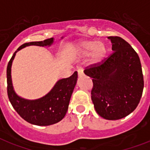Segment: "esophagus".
<instances>
[{
    "instance_id": "esophagus-1",
    "label": "esophagus",
    "mask_w": 150,
    "mask_h": 150,
    "mask_svg": "<svg viewBox=\"0 0 150 150\" xmlns=\"http://www.w3.org/2000/svg\"><path fill=\"white\" fill-rule=\"evenodd\" d=\"M78 75H79V77H81L84 75V71L82 69H79L78 70Z\"/></svg>"
}]
</instances>
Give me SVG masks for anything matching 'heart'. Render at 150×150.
<instances>
[{"mask_svg": "<svg viewBox=\"0 0 150 150\" xmlns=\"http://www.w3.org/2000/svg\"><path fill=\"white\" fill-rule=\"evenodd\" d=\"M107 54V47L104 42L96 40H88L79 42L75 48V55L84 57L90 55V62L92 65L102 62Z\"/></svg>", "mask_w": 150, "mask_h": 150, "instance_id": "obj_1", "label": "heart"}]
</instances>
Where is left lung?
Masks as SVG:
<instances>
[{
	"label": "left lung",
	"instance_id": "obj_1",
	"mask_svg": "<svg viewBox=\"0 0 150 150\" xmlns=\"http://www.w3.org/2000/svg\"><path fill=\"white\" fill-rule=\"evenodd\" d=\"M114 52L108 59L86 68L92 79L91 100L95 110L106 120H119L135 110L144 81L138 54L119 36H108Z\"/></svg>",
	"mask_w": 150,
	"mask_h": 150
}]
</instances>
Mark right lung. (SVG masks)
I'll use <instances>...</instances> for the list:
<instances>
[{"label": "right lung", "mask_w": 150, "mask_h": 150, "mask_svg": "<svg viewBox=\"0 0 150 150\" xmlns=\"http://www.w3.org/2000/svg\"><path fill=\"white\" fill-rule=\"evenodd\" d=\"M54 39L23 44L13 53L7 68V94L14 110L21 117L30 124L38 126H49L56 124L64 118L69 108L71 94L77 82L78 72L66 79H60L50 92L36 100H27L18 96L13 89L11 79V65L15 55L19 50L29 46H50Z\"/></svg>", "instance_id": "right-lung-1"}]
</instances>
